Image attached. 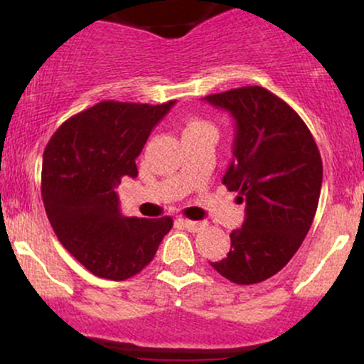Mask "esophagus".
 <instances>
[{"label": "esophagus", "mask_w": 364, "mask_h": 364, "mask_svg": "<svg viewBox=\"0 0 364 364\" xmlns=\"http://www.w3.org/2000/svg\"><path fill=\"white\" fill-rule=\"evenodd\" d=\"M176 223L181 225L183 229H186V231H190V232H198V231H202L203 228H205V224H202V223H196V220H188V219H178Z\"/></svg>", "instance_id": "obj_1"}]
</instances>
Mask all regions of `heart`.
Masks as SVG:
<instances>
[{"instance_id": "b5f03b06", "label": "heart", "mask_w": 364, "mask_h": 364, "mask_svg": "<svg viewBox=\"0 0 364 364\" xmlns=\"http://www.w3.org/2000/svg\"><path fill=\"white\" fill-rule=\"evenodd\" d=\"M208 124L203 123V121H196V119H191L188 121L185 124V128H183V133H188V132H195V129H200V128H207Z\"/></svg>"}]
</instances>
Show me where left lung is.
Segmentation results:
<instances>
[{
	"label": "left lung",
	"mask_w": 364,
	"mask_h": 364,
	"mask_svg": "<svg viewBox=\"0 0 364 364\" xmlns=\"http://www.w3.org/2000/svg\"><path fill=\"white\" fill-rule=\"evenodd\" d=\"M235 119L232 159L223 183L245 202L228 257L210 265L236 284H257L286 267L318 207L321 157L298 112L263 87L203 97Z\"/></svg>",
	"instance_id": "obj_1"
}]
</instances>
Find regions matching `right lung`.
<instances>
[{
	"instance_id": "1",
	"label": "right lung",
	"mask_w": 364,
	"mask_h": 364,
	"mask_svg": "<svg viewBox=\"0 0 364 364\" xmlns=\"http://www.w3.org/2000/svg\"><path fill=\"white\" fill-rule=\"evenodd\" d=\"M174 102H99L65 121L46 145V214L61 245L97 277L136 275L173 228L171 217H124L114 188L136 178L135 159Z\"/></svg>"
}]
</instances>
